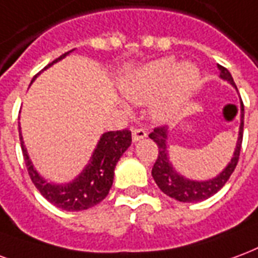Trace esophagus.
Returning <instances> with one entry per match:
<instances>
[{"instance_id": "34e87169", "label": "esophagus", "mask_w": 258, "mask_h": 258, "mask_svg": "<svg viewBox=\"0 0 258 258\" xmlns=\"http://www.w3.org/2000/svg\"><path fill=\"white\" fill-rule=\"evenodd\" d=\"M144 137H147V131L144 127H133V131H132L133 142H139V140H142Z\"/></svg>"}]
</instances>
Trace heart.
Segmentation results:
<instances>
[{
	"mask_svg": "<svg viewBox=\"0 0 258 258\" xmlns=\"http://www.w3.org/2000/svg\"><path fill=\"white\" fill-rule=\"evenodd\" d=\"M198 70L192 64H176L173 59L152 61L125 81L123 95L133 103L152 104V115L168 121L177 114L188 95L198 85Z\"/></svg>",
	"mask_w": 258,
	"mask_h": 258,
	"instance_id": "heart-1",
	"label": "heart"
}]
</instances>
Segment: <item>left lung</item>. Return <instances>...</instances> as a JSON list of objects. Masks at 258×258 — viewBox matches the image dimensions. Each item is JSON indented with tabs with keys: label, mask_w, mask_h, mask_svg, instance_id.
Returning a JSON list of instances; mask_svg holds the SVG:
<instances>
[{
	"label": "left lung",
	"mask_w": 258,
	"mask_h": 258,
	"mask_svg": "<svg viewBox=\"0 0 258 258\" xmlns=\"http://www.w3.org/2000/svg\"><path fill=\"white\" fill-rule=\"evenodd\" d=\"M219 66L220 77L223 80L229 81L232 85L236 88L232 75L229 74V71L223 66ZM243 103H242V114H240V127H239V137L236 143L234 157L228 163V166L220 173L219 176L213 180L209 181H192L187 180L183 176H180L176 170L172 168V165L169 162L168 150H166V126H157L154 127V131L148 135L158 146V157L157 161L152 166V177L155 180L157 185L161 188L163 194L169 195L170 198H174L180 202H198L204 199L210 198L212 195L220 191L224 187V184L228 181L231 174L234 173L238 161H239L240 147H242V139H243Z\"/></svg>",
	"instance_id": "obj_1"
}]
</instances>
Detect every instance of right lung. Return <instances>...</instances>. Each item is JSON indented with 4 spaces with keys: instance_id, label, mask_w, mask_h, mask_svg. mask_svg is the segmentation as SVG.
I'll return each mask as SVG.
<instances>
[{
    "instance_id": "1",
    "label": "right lung",
    "mask_w": 258,
    "mask_h": 258,
    "mask_svg": "<svg viewBox=\"0 0 258 258\" xmlns=\"http://www.w3.org/2000/svg\"><path fill=\"white\" fill-rule=\"evenodd\" d=\"M67 53L69 52L61 54L45 69H48L57 60L63 59ZM19 137H20V146L23 151L24 163L27 166V172L35 188L38 189L41 195L45 199H48L50 204L69 212L85 210V209L100 204L101 201L106 198L112 185L116 163L132 143V132L129 129L107 132L101 136L100 142L93 152V157L90 159V163L86 166L85 170L81 173L73 183L66 184V185H54V184L46 183L44 178L39 177L38 173L33 168V163L30 161L27 151L23 146V137L20 133V127H19Z\"/></svg>"
}]
</instances>
